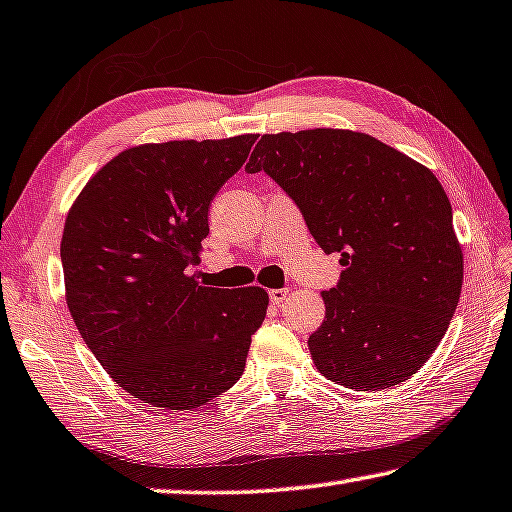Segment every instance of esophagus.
I'll use <instances>...</instances> for the list:
<instances>
[{"instance_id": "34e87169", "label": "esophagus", "mask_w": 512, "mask_h": 512, "mask_svg": "<svg viewBox=\"0 0 512 512\" xmlns=\"http://www.w3.org/2000/svg\"><path fill=\"white\" fill-rule=\"evenodd\" d=\"M286 297H288V288H272L270 290L272 304H281L283 300H286Z\"/></svg>"}]
</instances>
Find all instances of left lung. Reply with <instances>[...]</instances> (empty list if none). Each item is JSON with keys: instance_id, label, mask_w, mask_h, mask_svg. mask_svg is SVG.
<instances>
[{"instance_id": "1", "label": "left lung", "mask_w": 512, "mask_h": 512, "mask_svg": "<svg viewBox=\"0 0 512 512\" xmlns=\"http://www.w3.org/2000/svg\"><path fill=\"white\" fill-rule=\"evenodd\" d=\"M288 192L338 286L311 359L336 384L382 391L410 380L442 341L462 290L451 201L421 162L366 132L313 128L263 135L247 162Z\"/></svg>"}]
</instances>
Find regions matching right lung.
I'll use <instances>...</instances> for the list:
<instances>
[{
	"label": "right lung",
	"mask_w": 512,
	"mask_h": 512,
	"mask_svg": "<svg viewBox=\"0 0 512 512\" xmlns=\"http://www.w3.org/2000/svg\"><path fill=\"white\" fill-rule=\"evenodd\" d=\"M256 135L125 148L91 176L61 235L66 304L89 350L130 396L196 410L245 371L263 288L196 281L208 206Z\"/></svg>",
	"instance_id": "add662e5"
}]
</instances>
